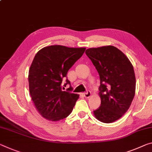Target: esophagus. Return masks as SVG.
<instances>
[{
  "label": "esophagus",
  "mask_w": 152,
  "mask_h": 152,
  "mask_svg": "<svg viewBox=\"0 0 152 152\" xmlns=\"http://www.w3.org/2000/svg\"><path fill=\"white\" fill-rule=\"evenodd\" d=\"M83 96H84V97H85V98H88V97L91 96V93L90 91H87V92H86V93H83Z\"/></svg>",
  "instance_id": "34e87169"
}]
</instances>
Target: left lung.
Segmentation results:
<instances>
[{
  "label": "left lung",
  "mask_w": 152,
  "mask_h": 152,
  "mask_svg": "<svg viewBox=\"0 0 152 152\" xmlns=\"http://www.w3.org/2000/svg\"><path fill=\"white\" fill-rule=\"evenodd\" d=\"M85 53L100 78L101 105L93 111L94 115L104 123L115 122L126 112L134 98L136 79L133 66L114 46L91 48Z\"/></svg>",
  "instance_id": "1"
}]
</instances>
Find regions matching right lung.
<instances>
[{
	"label": "right lung",
	"mask_w": 152,
	"mask_h": 152,
	"mask_svg": "<svg viewBox=\"0 0 152 152\" xmlns=\"http://www.w3.org/2000/svg\"><path fill=\"white\" fill-rule=\"evenodd\" d=\"M85 48L52 45L40 49L34 58L28 74L29 91L36 108L43 118L52 121L66 118L78 100V94L63 91L70 85L67 72L83 55ZM66 79V83L62 81Z\"/></svg>",
	"instance_id": "1"
}]
</instances>
